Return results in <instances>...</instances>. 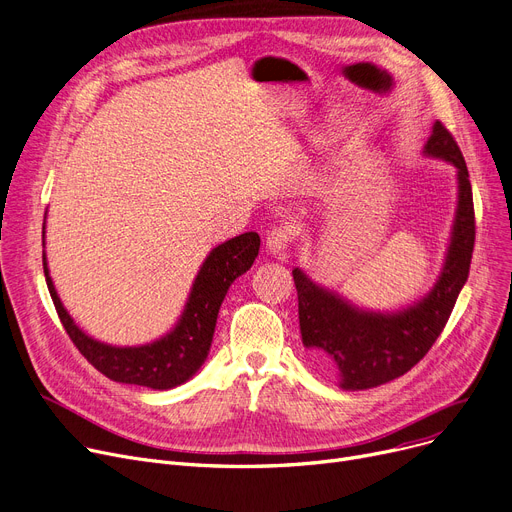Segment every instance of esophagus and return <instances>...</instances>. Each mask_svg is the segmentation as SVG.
<instances>
[{
	"label": "esophagus",
	"mask_w": 512,
	"mask_h": 512,
	"mask_svg": "<svg viewBox=\"0 0 512 512\" xmlns=\"http://www.w3.org/2000/svg\"><path fill=\"white\" fill-rule=\"evenodd\" d=\"M291 229L289 227H275L269 235H266V250L275 256H283L291 243Z\"/></svg>",
	"instance_id": "34e87169"
}]
</instances>
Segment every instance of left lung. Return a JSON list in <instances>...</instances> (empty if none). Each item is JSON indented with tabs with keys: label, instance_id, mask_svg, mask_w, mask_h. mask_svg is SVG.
<instances>
[{
	"label": "left lung",
	"instance_id": "obj_1",
	"mask_svg": "<svg viewBox=\"0 0 512 512\" xmlns=\"http://www.w3.org/2000/svg\"><path fill=\"white\" fill-rule=\"evenodd\" d=\"M423 156L456 168V210L442 271L423 298L398 310L360 308L337 291L316 283L300 266L291 271L298 289L302 344L316 367L335 373L348 392L371 389L408 373L446 327L475 246V212L469 170L454 137L437 120Z\"/></svg>",
	"mask_w": 512,
	"mask_h": 512
}]
</instances>
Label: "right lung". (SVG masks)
<instances>
[{"instance_id": "right-lung-1", "label": "right lung", "mask_w": 512, "mask_h": 512, "mask_svg": "<svg viewBox=\"0 0 512 512\" xmlns=\"http://www.w3.org/2000/svg\"><path fill=\"white\" fill-rule=\"evenodd\" d=\"M45 248V223H43ZM260 250L258 233L250 231L218 243L204 258L191 283L187 302L175 327L150 344L112 346L87 335L64 308L47 266L43 250V273L60 321L79 352L116 383L141 385L150 389H173L196 375L208 358L218 310L231 283L254 264Z\"/></svg>"}]
</instances>
